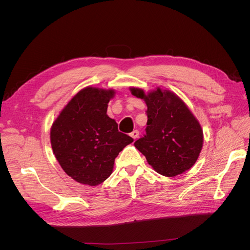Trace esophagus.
<instances>
[{"instance_id": "34e87169", "label": "esophagus", "mask_w": 250, "mask_h": 250, "mask_svg": "<svg viewBox=\"0 0 250 250\" xmlns=\"http://www.w3.org/2000/svg\"><path fill=\"white\" fill-rule=\"evenodd\" d=\"M139 130L138 129H135L134 132H132L130 133V137H132L134 140H136V139H138V137H139Z\"/></svg>"}]
</instances>
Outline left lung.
<instances>
[{
    "label": "left lung",
    "instance_id": "left-lung-1",
    "mask_svg": "<svg viewBox=\"0 0 250 250\" xmlns=\"http://www.w3.org/2000/svg\"><path fill=\"white\" fill-rule=\"evenodd\" d=\"M132 94L147 104L146 134L135 147L156 172L173 177L190 169L203 148V128L188 105L174 92L156 88L145 93L130 87Z\"/></svg>",
    "mask_w": 250,
    "mask_h": 250
}]
</instances>
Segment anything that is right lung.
<instances>
[{"label": "right lung", "mask_w": 250, "mask_h": 250, "mask_svg": "<svg viewBox=\"0 0 250 250\" xmlns=\"http://www.w3.org/2000/svg\"><path fill=\"white\" fill-rule=\"evenodd\" d=\"M115 90L88 86L62 109L50 128L52 151L63 171L82 185L95 187L112 173L114 160L134 139L118 132L107 115Z\"/></svg>", "instance_id": "1"}]
</instances>
